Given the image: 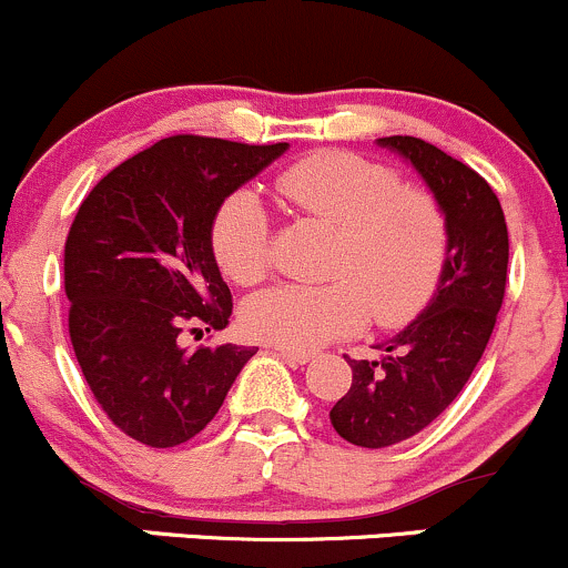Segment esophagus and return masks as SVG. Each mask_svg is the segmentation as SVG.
Segmentation results:
<instances>
[{"label":"esophagus","mask_w":568,"mask_h":568,"mask_svg":"<svg viewBox=\"0 0 568 568\" xmlns=\"http://www.w3.org/2000/svg\"><path fill=\"white\" fill-rule=\"evenodd\" d=\"M278 355H282L290 365H306L311 357V352H297V349H286V346H278Z\"/></svg>","instance_id":"34e87169"}]
</instances>
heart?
<instances>
[{
    "label": "heart",
    "instance_id": "b5f03b06",
    "mask_svg": "<svg viewBox=\"0 0 568 568\" xmlns=\"http://www.w3.org/2000/svg\"><path fill=\"white\" fill-rule=\"evenodd\" d=\"M295 216L333 230L325 284H278L243 306V325L286 349H316L374 316L398 327L436 295L449 260V219L428 189L406 186L389 164L349 151H316L276 175ZM211 252L230 282L252 286L273 265L271 216L237 189L211 219Z\"/></svg>",
    "mask_w": 568,
    "mask_h": 568
}]
</instances>
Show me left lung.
<instances>
[{
  "instance_id": "left-lung-1",
  "label": "left lung",
  "mask_w": 568,
  "mask_h": 568,
  "mask_svg": "<svg viewBox=\"0 0 568 568\" xmlns=\"http://www.w3.org/2000/svg\"><path fill=\"white\" fill-rule=\"evenodd\" d=\"M404 154L449 219V260L430 306L376 346L382 359H346L352 387L331 423L355 447L382 449L428 428L466 387L481 359L506 292L509 233L490 184L419 138H379Z\"/></svg>"
}]
</instances>
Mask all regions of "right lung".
<instances>
[{"mask_svg":"<svg viewBox=\"0 0 568 568\" xmlns=\"http://www.w3.org/2000/svg\"><path fill=\"white\" fill-rule=\"evenodd\" d=\"M286 151L173 135L113 168L64 243L70 341L108 419L145 447H179L216 417L252 346H181L222 331L233 295L211 252L224 197Z\"/></svg>","mask_w":568,"mask_h":568,"instance_id":"add662e5","label":"right lung"}]
</instances>
